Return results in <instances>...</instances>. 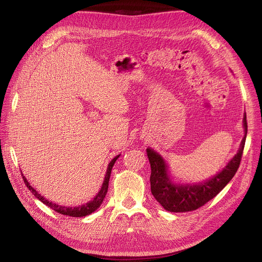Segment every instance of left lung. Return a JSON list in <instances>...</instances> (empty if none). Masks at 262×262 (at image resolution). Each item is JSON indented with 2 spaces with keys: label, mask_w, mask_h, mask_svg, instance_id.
Returning a JSON list of instances; mask_svg holds the SVG:
<instances>
[{
  "label": "left lung",
  "mask_w": 262,
  "mask_h": 262,
  "mask_svg": "<svg viewBox=\"0 0 262 262\" xmlns=\"http://www.w3.org/2000/svg\"><path fill=\"white\" fill-rule=\"evenodd\" d=\"M244 129L245 136L238 152L215 176L200 184H175L168 175V166L164 158L150 147L146 148L150 164V191L157 202L169 212H189L201 208L213 199L232 180L239 167L247 136L246 114L244 116Z\"/></svg>",
  "instance_id": "obj_1"
}]
</instances>
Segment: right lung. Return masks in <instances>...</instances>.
Here are the masks:
<instances>
[{
    "label": "right lung",
    "instance_id": "obj_1",
    "mask_svg": "<svg viewBox=\"0 0 262 262\" xmlns=\"http://www.w3.org/2000/svg\"><path fill=\"white\" fill-rule=\"evenodd\" d=\"M120 156V154L117 155L114 160L109 163L108 165V168H107V172H106V176L104 179V182H102V186L101 189L99 190V192L96 194V196L94 198V199L90 202H87L83 205H78V207H74V208H70V207H61V205H58L57 203H53L49 200L45 199V198L40 194L38 193V191L31 187L29 185V182L27 181V179L24 177L23 175V179L24 182H25V185L27 186V188L30 190L31 192L34 193V195L37 198L38 200H40L42 203H45L46 205H48L49 208H51L53 211L58 212L60 214H63V215H68V216H72V217H82V216H86V215H90L94 211H96L99 207L100 204L104 201L105 196L107 194L108 191V185H109V178H110V173H112V169H113V166L116 163V161L118 160V157Z\"/></svg>",
    "mask_w": 262,
    "mask_h": 262
}]
</instances>
